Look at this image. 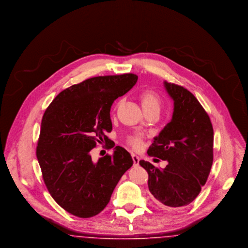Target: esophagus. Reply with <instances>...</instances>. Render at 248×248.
<instances>
[{
  "label": "esophagus",
  "instance_id": "obj_1",
  "mask_svg": "<svg viewBox=\"0 0 248 248\" xmlns=\"http://www.w3.org/2000/svg\"><path fill=\"white\" fill-rule=\"evenodd\" d=\"M132 159H133V161H134V165L135 166H139V157L137 155V154H132Z\"/></svg>",
  "mask_w": 248,
  "mask_h": 248
}]
</instances>
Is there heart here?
<instances>
[{"mask_svg": "<svg viewBox=\"0 0 248 248\" xmlns=\"http://www.w3.org/2000/svg\"><path fill=\"white\" fill-rule=\"evenodd\" d=\"M139 99H140L142 108L145 111H149L151 109L159 110V106H160V97L155 91L151 89H145L141 91L139 94ZM141 142H142V138L139 135L134 136L129 139V143L134 148L140 147Z\"/></svg>", "mask_w": 248, "mask_h": 248, "instance_id": "b5f03b06", "label": "heart"}]
</instances>
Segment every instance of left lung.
<instances>
[{
  "instance_id": "obj_1",
  "label": "left lung",
  "mask_w": 248,
  "mask_h": 248,
  "mask_svg": "<svg viewBox=\"0 0 248 248\" xmlns=\"http://www.w3.org/2000/svg\"><path fill=\"white\" fill-rule=\"evenodd\" d=\"M164 87L173 99L172 118L154 139L148 154L168 164L164 169L145 160L139 164L149 173V189L156 203L162 208H183L207 182L213 162V127L190 91L166 81Z\"/></svg>"
}]
</instances>
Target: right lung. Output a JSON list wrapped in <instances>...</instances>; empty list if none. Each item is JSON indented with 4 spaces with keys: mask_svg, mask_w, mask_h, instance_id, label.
Masks as SVG:
<instances>
[{
    "mask_svg": "<svg viewBox=\"0 0 248 248\" xmlns=\"http://www.w3.org/2000/svg\"><path fill=\"white\" fill-rule=\"evenodd\" d=\"M138 78L134 74L91 78L60 92L43 114L37 147L43 181L57 204L77 217L102 211L133 165L130 153L119 146L97 162L89 151L108 140L111 105Z\"/></svg>",
    "mask_w": 248,
    "mask_h": 248,
    "instance_id": "right-lung-1",
    "label": "right lung"
}]
</instances>
